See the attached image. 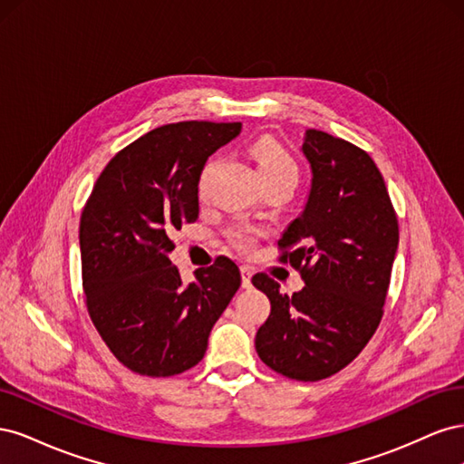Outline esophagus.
<instances>
[{"mask_svg":"<svg viewBox=\"0 0 464 464\" xmlns=\"http://www.w3.org/2000/svg\"><path fill=\"white\" fill-rule=\"evenodd\" d=\"M240 273H242V286L244 288H251V276H254V271H251V266L242 265L240 266Z\"/></svg>","mask_w":464,"mask_h":464,"instance_id":"1","label":"esophagus"}]
</instances>
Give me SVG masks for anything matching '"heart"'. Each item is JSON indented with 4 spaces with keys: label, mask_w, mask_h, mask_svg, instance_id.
<instances>
[{
    "label": "heart",
    "mask_w": 464,
    "mask_h": 464,
    "mask_svg": "<svg viewBox=\"0 0 464 464\" xmlns=\"http://www.w3.org/2000/svg\"><path fill=\"white\" fill-rule=\"evenodd\" d=\"M251 154H254V159L257 162V170H259V176L263 181L280 179V181H288V184H292V186L298 184L300 170H298L296 160H294L292 154L283 145L276 143L275 139H271V137L257 139L254 147H251ZM208 168H210V164L205 166V170L201 174L199 191H203V181H205ZM261 234H263L261 228L254 227V224H249L246 220L234 222L232 227L227 230V236L232 242V246H236L242 251H249L251 247H254Z\"/></svg>",
    "instance_id": "b5f03b06"
}]
</instances>
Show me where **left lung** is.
Listing matches in <instances>:
<instances>
[{
  "instance_id": "left-lung-1",
  "label": "left lung",
  "mask_w": 464,
  "mask_h": 464,
  "mask_svg": "<svg viewBox=\"0 0 464 464\" xmlns=\"http://www.w3.org/2000/svg\"><path fill=\"white\" fill-rule=\"evenodd\" d=\"M302 152L312 188L302 215L278 240V259L298 269L305 286L288 296L265 273L251 278L271 300L256 350L276 373L319 382L346 368L382 321L399 222L366 150L307 130Z\"/></svg>"
}]
</instances>
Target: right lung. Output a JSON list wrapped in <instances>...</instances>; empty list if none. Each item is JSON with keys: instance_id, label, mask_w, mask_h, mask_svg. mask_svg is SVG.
Listing matches in <instances>:
<instances>
[{"instance_id": "1", "label": "right lung", "mask_w": 464, "mask_h": 464, "mask_svg": "<svg viewBox=\"0 0 464 464\" xmlns=\"http://www.w3.org/2000/svg\"><path fill=\"white\" fill-rule=\"evenodd\" d=\"M242 123L178 121L152 130L98 176L79 227L82 290L98 334L125 368L178 375L205 356L210 329L240 288L228 257L181 283L170 232L199 217L207 159Z\"/></svg>"}]
</instances>
